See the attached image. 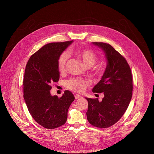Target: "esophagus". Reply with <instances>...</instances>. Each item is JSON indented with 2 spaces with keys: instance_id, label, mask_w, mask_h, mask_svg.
<instances>
[{
  "instance_id": "34e87169",
  "label": "esophagus",
  "mask_w": 154,
  "mask_h": 154,
  "mask_svg": "<svg viewBox=\"0 0 154 154\" xmlns=\"http://www.w3.org/2000/svg\"><path fill=\"white\" fill-rule=\"evenodd\" d=\"M75 99H81V98H82V97L80 95H78V94L75 95Z\"/></svg>"
}]
</instances>
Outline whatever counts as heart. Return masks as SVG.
<instances>
[{
    "label": "heart",
    "mask_w": 154,
    "mask_h": 154,
    "mask_svg": "<svg viewBox=\"0 0 154 154\" xmlns=\"http://www.w3.org/2000/svg\"><path fill=\"white\" fill-rule=\"evenodd\" d=\"M77 57L84 63L85 66L90 67L94 66L98 61V56L92 51L87 49H78L75 51ZM69 59V55L66 52L62 53L57 61V66L59 72H63L66 69V63ZM94 75L97 76H101L104 69L101 66H95L93 70ZM66 85L69 89L76 92H82L87 87V82L85 80L81 78H72L66 81Z\"/></svg>",
    "instance_id": "heart-1"
}]
</instances>
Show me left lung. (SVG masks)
<instances>
[{
    "instance_id": "obj_1",
    "label": "left lung",
    "mask_w": 154,
    "mask_h": 154,
    "mask_svg": "<svg viewBox=\"0 0 154 154\" xmlns=\"http://www.w3.org/2000/svg\"><path fill=\"white\" fill-rule=\"evenodd\" d=\"M102 48L107 60L106 70L93 92H103L104 97L85 98L88 102L87 117L89 123L99 128H107L117 123L125 114L131 102L133 78L131 67L125 58L111 45L94 42Z\"/></svg>"
}]
</instances>
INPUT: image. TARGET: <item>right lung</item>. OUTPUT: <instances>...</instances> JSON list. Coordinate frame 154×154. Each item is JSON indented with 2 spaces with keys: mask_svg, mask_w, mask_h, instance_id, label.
I'll list each match as a JSON object with an SVG mask.
<instances>
[{
  "mask_svg": "<svg viewBox=\"0 0 154 154\" xmlns=\"http://www.w3.org/2000/svg\"><path fill=\"white\" fill-rule=\"evenodd\" d=\"M72 42L45 44L30 57L26 65L23 98L32 118L46 129H55L66 123L67 111L75 100L68 90L60 98L50 94L51 84L59 79L58 59Z\"/></svg>",
  "mask_w": 154,
  "mask_h": 154,
  "instance_id": "add662e5",
  "label": "right lung"
}]
</instances>
